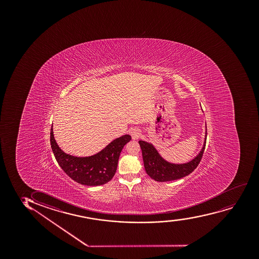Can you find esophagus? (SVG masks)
Here are the masks:
<instances>
[{
  "label": "esophagus",
  "mask_w": 259,
  "mask_h": 259,
  "mask_svg": "<svg viewBox=\"0 0 259 259\" xmlns=\"http://www.w3.org/2000/svg\"><path fill=\"white\" fill-rule=\"evenodd\" d=\"M131 135L132 138L136 140V139H138L141 137V131L138 128H133L131 131Z\"/></svg>",
  "instance_id": "esophagus-1"
}]
</instances>
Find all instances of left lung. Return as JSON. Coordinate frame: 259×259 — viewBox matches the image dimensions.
I'll return each instance as SVG.
<instances>
[{
    "mask_svg": "<svg viewBox=\"0 0 259 259\" xmlns=\"http://www.w3.org/2000/svg\"><path fill=\"white\" fill-rule=\"evenodd\" d=\"M205 142L206 136L204 147L193 161L185 164H172L163 160L152 144L146 143L144 141H139L146 172L153 180L161 182L176 181L190 175L202 159L205 151Z\"/></svg>",
    "mask_w": 259,
    "mask_h": 259,
    "instance_id": "1",
    "label": "left lung"
}]
</instances>
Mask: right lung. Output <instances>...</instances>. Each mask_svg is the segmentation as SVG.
<instances>
[{"mask_svg": "<svg viewBox=\"0 0 259 259\" xmlns=\"http://www.w3.org/2000/svg\"><path fill=\"white\" fill-rule=\"evenodd\" d=\"M131 140L125 135L105 147L102 151L89 157H75L60 149L54 139L53 125L50 143L57 162L63 171L73 181L85 186H99L110 182L116 174L119 155L126 143Z\"/></svg>", "mask_w": 259, "mask_h": 259, "instance_id": "obj_1", "label": "right lung"}]
</instances>
